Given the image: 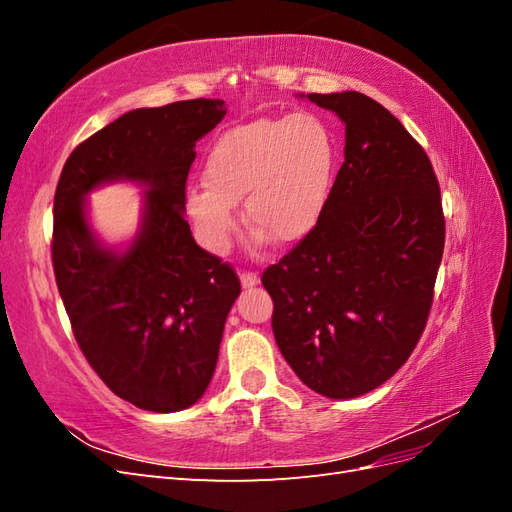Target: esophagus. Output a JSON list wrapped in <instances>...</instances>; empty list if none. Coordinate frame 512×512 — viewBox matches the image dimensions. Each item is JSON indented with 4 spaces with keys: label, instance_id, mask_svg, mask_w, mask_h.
Instances as JSON below:
<instances>
[{
    "label": "esophagus",
    "instance_id": "esophagus-1",
    "mask_svg": "<svg viewBox=\"0 0 512 512\" xmlns=\"http://www.w3.org/2000/svg\"><path fill=\"white\" fill-rule=\"evenodd\" d=\"M241 286L243 288H252L258 284V273L256 271H241Z\"/></svg>",
    "mask_w": 512,
    "mask_h": 512
}]
</instances>
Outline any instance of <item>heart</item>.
I'll use <instances>...</instances> for the list:
<instances>
[{"label":"heart","mask_w":512,"mask_h":512,"mask_svg":"<svg viewBox=\"0 0 512 512\" xmlns=\"http://www.w3.org/2000/svg\"><path fill=\"white\" fill-rule=\"evenodd\" d=\"M337 141L314 111L258 117L226 130L205 162V185L185 196V211L211 252L224 254L237 230L235 203L252 243H294L309 235L329 205Z\"/></svg>","instance_id":"heart-1"}]
</instances>
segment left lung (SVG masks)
<instances>
[{"label": "left lung", "instance_id": "1", "mask_svg": "<svg viewBox=\"0 0 512 512\" xmlns=\"http://www.w3.org/2000/svg\"><path fill=\"white\" fill-rule=\"evenodd\" d=\"M346 123L344 164L316 228L262 273L271 327L309 389L350 399L408 361L444 252L440 183L425 149L359 91L309 94Z\"/></svg>", "mask_w": 512, "mask_h": 512}]
</instances>
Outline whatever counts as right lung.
<instances>
[{
    "instance_id": "right-lung-1",
    "label": "right lung",
    "mask_w": 512,
    "mask_h": 512,
    "mask_svg": "<svg viewBox=\"0 0 512 512\" xmlns=\"http://www.w3.org/2000/svg\"><path fill=\"white\" fill-rule=\"evenodd\" d=\"M226 115L224 100L136 108L76 147L53 205V271L76 344L117 397L179 412L203 397L241 282L196 245L185 220L194 145ZM147 184L144 226L128 253L90 235L82 200L100 182Z\"/></svg>"
}]
</instances>
